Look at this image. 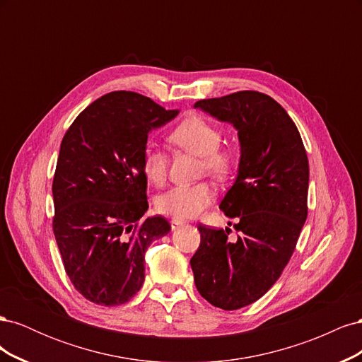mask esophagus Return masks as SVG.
<instances>
[{
  "mask_svg": "<svg viewBox=\"0 0 362 362\" xmlns=\"http://www.w3.org/2000/svg\"><path fill=\"white\" fill-rule=\"evenodd\" d=\"M182 225H185V222H184V221H181V218H172V221H170V226H172V231H175V229H178V228H181Z\"/></svg>",
  "mask_w": 362,
  "mask_h": 362,
  "instance_id": "obj_1",
  "label": "esophagus"
}]
</instances>
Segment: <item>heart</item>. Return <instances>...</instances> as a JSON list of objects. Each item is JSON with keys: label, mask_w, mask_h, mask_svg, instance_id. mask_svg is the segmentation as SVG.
Wrapping results in <instances>:
<instances>
[{"label": "heart", "mask_w": 362, "mask_h": 362, "mask_svg": "<svg viewBox=\"0 0 362 362\" xmlns=\"http://www.w3.org/2000/svg\"><path fill=\"white\" fill-rule=\"evenodd\" d=\"M169 140L185 151L202 157V166L216 177H225L233 168L234 156L229 149L221 148L222 131L217 125L199 115L185 117L169 134ZM141 172L154 185H161L168 177V157L163 151L146 146L141 156ZM216 198V190L210 182L180 184L161 193L156 206L161 214L175 218H192L199 216Z\"/></svg>", "instance_id": "heart-1"}]
</instances>
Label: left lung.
I'll list each match as a JSON object with an SVG mask.
<instances>
[{"mask_svg": "<svg viewBox=\"0 0 362 362\" xmlns=\"http://www.w3.org/2000/svg\"><path fill=\"white\" fill-rule=\"evenodd\" d=\"M194 108L231 124L238 134L237 178L218 208L237 218L231 229L199 225L190 259L196 288L226 311L264 296L290 261L308 214L310 166L298 128L273 98L243 90L202 100Z\"/></svg>", "mask_w": 362, "mask_h": 362, "instance_id": "1", "label": "left lung"}]
</instances>
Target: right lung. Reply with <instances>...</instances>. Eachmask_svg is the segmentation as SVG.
Segmentation results:
<instances>
[{
	"label": "right lung",
	"instance_id": "add662e5",
	"mask_svg": "<svg viewBox=\"0 0 362 362\" xmlns=\"http://www.w3.org/2000/svg\"><path fill=\"white\" fill-rule=\"evenodd\" d=\"M134 92L101 96L64 134L52 181V229L75 290L96 305L128 302L145 281V252L170 231L146 217L141 156L148 134L178 116Z\"/></svg>",
	"mask_w": 362,
	"mask_h": 362
}]
</instances>
